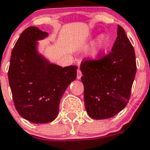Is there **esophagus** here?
I'll list each match as a JSON object with an SVG mask.
<instances>
[{
  "label": "esophagus",
  "mask_w": 150,
  "mask_h": 150,
  "mask_svg": "<svg viewBox=\"0 0 150 150\" xmlns=\"http://www.w3.org/2000/svg\"><path fill=\"white\" fill-rule=\"evenodd\" d=\"M81 76H82V74H81V70H80V69H78V70H77V79H80Z\"/></svg>",
  "instance_id": "1"
}]
</instances>
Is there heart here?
<instances>
[{
    "label": "heart",
    "mask_w": 150,
    "mask_h": 150,
    "mask_svg": "<svg viewBox=\"0 0 150 150\" xmlns=\"http://www.w3.org/2000/svg\"><path fill=\"white\" fill-rule=\"evenodd\" d=\"M110 39L107 35H102L99 38L98 42L92 47L89 52V55L92 59H98L101 54L106 50L109 45Z\"/></svg>",
    "instance_id": "1"
}]
</instances>
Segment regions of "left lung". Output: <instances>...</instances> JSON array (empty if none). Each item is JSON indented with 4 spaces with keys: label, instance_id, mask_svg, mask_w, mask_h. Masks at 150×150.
Returning <instances> with one entry per match:
<instances>
[{
    "label": "left lung",
    "instance_id": "1",
    "mask_svg": "<svg viewBox=\"0 0 150 150\" xmlns=\"http://www.w3.org/2000/svg\"><path fill=\"white\" fill-rule=\"evenodd\" d=\"M116 40L107 55L81 62L86 110L92 118L116 115L129 103L136 72L134 49L124 29L118 25Z\"/></svg>",
    "mask_w": 150,
    "mask_h": 150
}]
</instances>
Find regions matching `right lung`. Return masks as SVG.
<instances>
[{"instance_id":"right-lung-1","label":"right lung","mask_w":150,"mask_h":150,"mask_svg":"<svg viewBox=\"0 0 150 150\" xmlns=\"http://www.w3.org/2000/svg\"><path fill=\"white\" fill-rule=\"evenodd\" d=\"M47 35L35 27L23 31L12 50L8 72L16 110L34 123L56 118L63 95L76 78V66L62 68L38 54L37 41Z\"/></svg>"}]
</instances>
